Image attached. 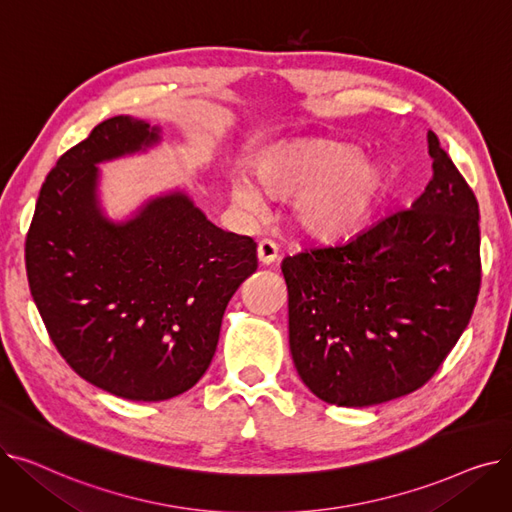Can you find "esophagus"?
<instances>
[{"instance_id": "esophagus-1", "label": "esophagus", "mask_w": 512, "mask_h": 512, "mask_svg": "<svg viewBox=\"0 0 512 512\" xmlns=\"http://www.w3.org/2000/svg\"><path fill=\"white\" fill-rule=\"evenodd\" d=\"M257 257H259V261H261L263 265L274 263V261L278 259V247H276V242L270 240V238L259 240V245H257Z\"/></svg>"}]
</instances>
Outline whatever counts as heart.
Wrapping results in <instances>:
<instances>
[{"label": "heart", "instance_id": "heart-1", "mask_svg": "<svg viewBox=\"0 0 512 512\" xmlns=\"http://www.w3.org/2000/svg\"><path fill=\"white\" fill-rule=\"evenodd\" d=\"M259 184L278 197H292L290 218L303 234L336 242L353 236L386 191V172L363 159L355 145L311 139L263 153L255 164ZM238 209L257 213L261 197L242 176L232 178Z\"/></svg>", "mask_w": 512, "mask_h": 512}]
</instances>
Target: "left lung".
I'll return each mask as SVG.
<instances>
[{
  "label": "left lung",
  "instance_id": "1",
  "mask_svg": "<svg viewBox=\"0 0 512 512\" xmlns=\"http://www.w3.org/2000/svg\"><path fill=\"white\" fill-rule=\"evenodd\" d=\"M427 151L432 180L413 207L282 261L292 361L330 405L415 392L469 326L481 286L479 203L432 130Z\"/></svg>",
  "mask_w": 512,
  "mask_h": 512
}]
</instances>
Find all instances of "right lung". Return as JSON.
<instances>
[{
	"label": "right lung",
	"mask_w": 512,
	"mask_h": 512,
	"mask_svg": "<svg viewBox=\"0 0 512 512\" xmlns=\"http://www.w3.org/2000/svg\"><path fill=\"white\" fill-rule=\"evenodd\" d=\"M157 141L116 116L68 149L37 199L26 278L51 342L93 386L128 400H168L207 371L222 317L257 270V245L213 226L176 193L126 224L95 205L99 161Z\"/></svg>",
	"instance_id": "obj_1"
}]
</instances>
